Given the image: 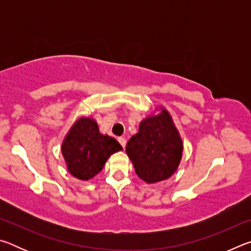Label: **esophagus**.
Wrapping results in <instances>:
<instances>
[{"mask_svg": "<svg viewBox=\"0 0 251 251\" xmlns=\"http://www.w3.org/2000/svg\"><path fill=\"white\" fill-rule=\"evenodd\" d=\"M118 142H120V144L122 145V147L124 148L126 146V139L124 137H118Z\"/></svg>", "mask_w": 251, "mask_h": 251, "instance_id": "34e87169", "label": "esophagus"}]
</instances>
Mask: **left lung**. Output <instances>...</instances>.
<instances>
[{
  "label": "left lung",
  "instance_id": "1",
  "mask_svg": "<svg viewBox=\"0 0 251 251\" xmlns=\"http://www.w3.org/2000/svg\"><path fill=\"white\" fill-rule=\"evenodd\" d=\"M182 143L167 110L144 120L126 152L139 178L150 184L171 177L179 165Z\"/></svg>",
  "mask_w": 251,
  "mask_h": 251
}]
</instances>
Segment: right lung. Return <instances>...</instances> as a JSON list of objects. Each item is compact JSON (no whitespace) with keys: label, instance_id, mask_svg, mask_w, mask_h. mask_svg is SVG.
<instances>
[{"label":"right lung","instance_id":"add662e5","mask_svg":"<svg viewBox=\"0 0 251 251\" xmlns=\"http://www.w3.org/2000/svg\"><path fill=\"white\" fill-rule=\"evenodd\" d=\"M123 150L115 138L101 135L95 121L80 118L72 127L62 145L70 173L88 180L99 174L108 157Z\"/></svg>","mask_w":251,"mask_h":251}]
</instances>
